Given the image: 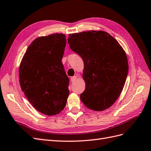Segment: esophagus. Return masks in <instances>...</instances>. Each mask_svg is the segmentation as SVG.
<instances>
[{
    "mask_svg": "<svg viewBox=\"0 0 151 151\" xmlns=\"http://www.w3.org/2000/svg\"><path fill=\"white\" fill-rule=\"evenodd\" d=\"M77 79V76H73V77H72L71 78H70V81H71V82H74Z\"/></svg>",
    "mask_w": 151,
    "mask_h": 151,
    "instance_id": "34e87169",
    "label": "esophagus"
}]
</instances>
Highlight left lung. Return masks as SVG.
Segmentation results:
<instances>
[{"label": "left lung", "mask_w": 151, "mask_h": 151, "mask_svg": "<svg viewBox=\"0 0 151 151\" xmlns=\"http://www.w3.org/2000/svg\"><path fill=\"white\" fill-rule=\"evenodd\" d=\"M70 48L83 58L86 89L81 101L92 110L101 111L116 101L124 87L129 64L124 50L105 31H88L70 34Z\"/></svg>", "instance_id": "left-lung-1"}]
</instances>
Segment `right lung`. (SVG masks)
Listing matches in <instances>:
<instances>
[{"label":"right lung","mask_w":151,"mask_h":151,"mask_svg":"<svg viewBox=\"0 0 151 151\" xmlns=\"http://www.w3.org/2000/svg\"><path fill=\"white\" fill-rule=\"evenodd\" d=\"M65 35L41 36L32 42L20 63L22 91L33 107L47 115L58 114L69 94V79L62 62Z\"/></svg>","instance_id":"add662e5"}]
</instances>
